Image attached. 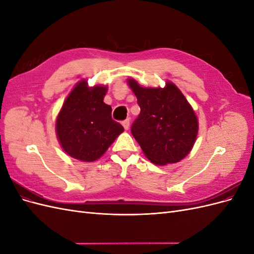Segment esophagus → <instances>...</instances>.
Listing matches in <instances>:
<instances>
[{
	"instance_id": "obj_1",
	"label": "esophagus",
	"mask_w": 254,
	"mask_h": 254,
	"mask_svg": "<svg viewBox=\"0 0 254 254\" xmlns=\"http://www.w3.org/2000/svg\"><path fill=\"white\" fill-rule=\"evenodd\" d=\"M122 125H123V127H124L125 130H128L129 127H130V120L127 119V120H125V121H123Z\"/></svg>"
}]
</instances>
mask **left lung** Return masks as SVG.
<instances>
[{
    "label": "left lung",
    "instance_id": "obj_1",
    "mask_svg": "<svg viewBox=\"0 0 254 254\" xmlns=\"http://www.w3.org/2000/svg\"><path fill=\"white\" fill-rule=\"evenodd\" d=\"M127 83L141 112L131 127L145 157L157 165L177 163L190 152L198 134L193 107L172 81L164 88H146L133 78Z\"/></svg>",
    "mask_w": 254,
    "mask_h": 254
}]
</instances>
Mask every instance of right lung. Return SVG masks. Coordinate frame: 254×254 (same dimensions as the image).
Instances as JSON below:
<instances>
[{"label":"right lung","mask_w":254,"mask_h":254,"mask_svg":"<svg viewBox=\"0 0 254 254\" xmlns=\"http://www.w3.org/2000/svg\"><path fill=\"white\" fill-rule=\"evenodd\" d=\"M108 87H90L86 79L75 84L57 115L55 130L61 148L82 162L98 160L124 131L104 103Z\"/></svg>","instance_id":"1"}]
</instances>
